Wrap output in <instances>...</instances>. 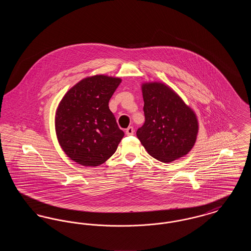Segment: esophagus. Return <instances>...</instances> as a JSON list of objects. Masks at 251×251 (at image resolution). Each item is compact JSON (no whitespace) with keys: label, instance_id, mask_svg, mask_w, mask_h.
I'll return each mask as SVG.
<instances>
[{"label":"esophagus","instance_id":"esophagus-1","mask_svg":"<svg viewBox=\"0 0 251 251\" xmlns=\"http://www.w3.org/2000/svg\"><path fill=\"white\" fill-rule=\"evenodd\" d=\"M133 133H134V130H133L132 127H129V128L126 129V134L127 135H132Z\"/></svg>","mask_w":251,"mask_h":251}]
</instances>
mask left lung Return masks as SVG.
<instances>
[{
	"mask_svg": "<svg viewBox=\"0 0 251 251\" xmlns=\"http://www.w3.org/2000/svg\"><path fill=\"white\" fill-rule=\"evenodd\" d=\"M142 93L145 123L136 135L148 153L163 163L186 155L199 131L194 111L165 84L145 83Z\"/></svg>",
	"mask_w": 251,
	"mask_h": 251,
	"instance_id": "1",
	"label": "left lung"
}]
</instances>
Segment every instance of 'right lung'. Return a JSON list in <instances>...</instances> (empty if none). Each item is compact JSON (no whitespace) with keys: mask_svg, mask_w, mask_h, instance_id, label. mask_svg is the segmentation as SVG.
I'll return each instance as SVG.
<instances>
[{"mask_svg":"<svg viewBox=\"0 0 251 251\" xmlns=\"http://www.w3.org/2000/svg\"><path fill=\"white\" fill-rule=\"evenodd\" d=\"M120 78L95 75L84 78L63 97L55 115L62 150L74 162L97 167L113 155L124 136L108 103Z\"/></svg>","mask_w":251,"mask_h":251,"instance_id":"right-lung-1","label":"right lung"}]
</instances>
